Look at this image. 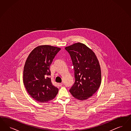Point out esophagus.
I'll list each match as a JSON object with an SVG mask.
<instances>
[{
    "label": "esophagus",
    "mask_w": 131,
    "mask_h": 131,
    "mask_svg": "<svg viewBox=\"0 0 131 131\" xmlns=\"http://www.w3.org/2000/svg\"><path fill=\"white\" fill-rule=\"evenodd\" d=\"M63 84V83H62H62H57V85L59 86H61Z\"/></svg>",
    "instance_id": "1"
}]
</instances>
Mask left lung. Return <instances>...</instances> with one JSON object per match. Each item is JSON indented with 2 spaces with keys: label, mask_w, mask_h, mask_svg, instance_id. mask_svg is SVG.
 Segmentation results:
<instances>
[{
  "label": "left lung",
  "mask_w": 131,
  "mask_h": 131,
  "mask_svg": "<svg viewBox=\"0 0 131 131\" xmlns=\"http://www.w3.org/2000/svg\"><path fill=\"white\" fill-rule=\"evenodd\" d=\"M72 60L75 81L69 91L77 99L87 100L101 84V70L93 51L85 44L77 43L65 47Z\"/></svg>",
  "instance_id": "1"
}]
</instances>
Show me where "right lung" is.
I'll return each instance as SVG.
<instances>
[{
  "mask_svg": "<svg viewBox=\"0 0 131 131\" xmlns=\"http://www.w3.org/2000/svg\"><path fill=\"white\" fill-rule=\"evenodd\" d=\"M60 48L50 45L38 46L31 51L24 66L23 81L26 91L32 98L46 103L56 97L58 89L50 78V66Z\"/></svg>",
  "mask_w": 131,
  "mask_h": 131,
  "instance_id": "1",
  "label": "right lung"
}]
</instances>
